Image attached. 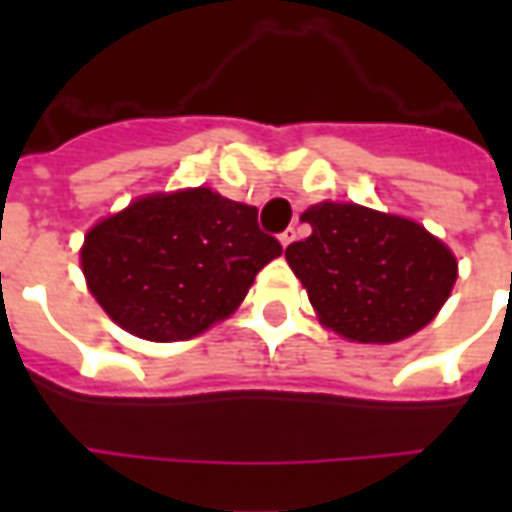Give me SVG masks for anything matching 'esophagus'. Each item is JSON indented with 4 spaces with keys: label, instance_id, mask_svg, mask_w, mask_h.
<instances>
[{
    "label": "esophagus",
    "instance_id": "esophagus-1",
    "mask_svg": "<svg viewBox=\"0 0 512 512\" xmlns=\"http://www.w3.org/2000/svg\"><path fill=\"white\" fill-rule=\"evenodd\" d=\"M296 235H299V230H296V227H288L285 233L279 235V241H282V246H290L296 241Z\"/></svg>",
    "mask_w": 512,
    "mask_h": 512
}]
</instances>
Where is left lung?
Instances as JSON below:
<instances>
[{
  "instance_id": "1",
  "label": "left lung",
  "mask_w": 512,
  "mask_h": 512,
  "mask_svg": "<svg viewBox=\"0 0 512 512\" xmlns=\"http://www.w3.org/2000/svg\"><path fill=\"white\" fill-rule=\"evenodd\" d=\"M310 238L285 249L321 321L359 343H397L428 326L450 296L458 263L422 224L348 202L301 216Z\"/></svg>"
}]
</instances>
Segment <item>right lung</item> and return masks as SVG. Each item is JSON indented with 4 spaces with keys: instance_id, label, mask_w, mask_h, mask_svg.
<instances>
[{
    "instance_id": "add662e5",
    "label": "right lung",
    "mask_w": 512,
    "mask_h": 512,
    "mask_svg": "<svg viewBox=\"0 0 512 512\" xmlns=\"http://www.w3.org/2000/svg\"><path fill=\"white\" fill-rule=\"evenodd\" d=\"M279 255L282 244L260 230L257 208L200 186L150 194L95 224L82 271L117 326L175 343L227 318Z\"/></svg>"
}]
</instances>
